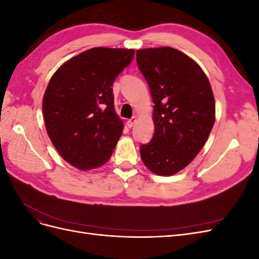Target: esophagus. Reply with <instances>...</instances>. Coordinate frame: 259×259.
I'll use <instances>...</instances> for the list:
<instances>
[{
    "mask_svg": "<svg viewBox=\"0 0 259 259\" xmlns=\"http://www.w3.org/2000/svg\"><path fill=\"white\" fill-rule=\"evenodd\" d=\"M137 121H138V119H137V116H133L132 117V119H130L128 121H127V126L128 127H133V126H134V125L137 123Z\"/></svg>",
    "mask_w": 259,
    "mask_h": 259,
    "instance_id": "34e87169",
    "label": "esophagus"
}]
</instances>
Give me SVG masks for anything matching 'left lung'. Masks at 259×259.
<instances>
[{"label":"left lung","instance_id":"left-lung-1","mask_svg":"<svg viewBox=\"0 0 259 259\" xmlns=\"http://www.w3.org/2000/svg\"><path fill=\"white\" fill-rule=\"evenodd\" d=\"M136 59L154 104V134L140 146V158L152 173L171 176L207 142L215 122L214 94L202 68L178 50H138Z\"/></svg>","mask_w":259,"mask_h":259}]
</instances>
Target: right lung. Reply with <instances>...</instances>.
I'll return each instance as SVG.
<instances>
[{"instance_id": "right-lung-1", "label": "right lung", "mask_w": 259, "mask_h": 259, "mask_svg": "<svg viewBox=\"0 0 259 259\" xmlns=\"http://www.w3.org/2000/svg\"><path fill=\"white\" fill-rule=\"evenodd\" d=\"M134 54L94 48L64 62L51 77L42 101L45 127L70 165L90 170L110 159L124 128L112 85Z\"/></svg>"}]
</instances>
